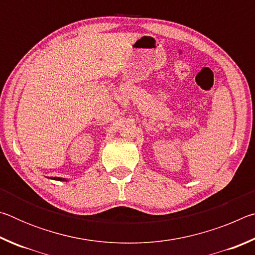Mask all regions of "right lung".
Here are the masks:
<instances>
[{
  "instance_id": "right-lung-1",
  "label": "right lung",
  "mask_w": 255,
  "mask_h": 255,
  "mask_svg": "<svg viewBox=\"0 0 255 255\" xmlns=\"http://www.w3.org/2000/svg\"><path fill=\"white\" fill-rule=\"evenodd\" d=\"M53 180H57V181H67L66 179H63V178H57V176H55V178H50Z\"/></svg>"
}]
</instances>
